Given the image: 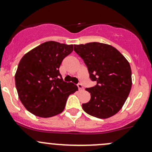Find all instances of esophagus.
<instances>
[{
    "label": "esophagus",
    "instance_id": "34e87169",
    "mask_svg": "<svg viewBox=\"0 0 152 152\" xmlns=\"http://www.w3.org/2000/svg\"><path fill=\"white\" fill-rule=\"evenodd\" d=\"M77 87H78V88H79V90H83V89H84L83 85H82V84H78Z\"/></svg>",
    "mask_w": 152,
    "mask_h": 152
}]
</instances>
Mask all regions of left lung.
Instances as JSON below:
<instances>
[{
  "mask_svg": "<svg viewBox=\"0 0 152 152\" xmlns=\"http://www.w3.org/2000/svg\"><path fill=\"white\" fill-rule=\"evenodd\" d=\"M74 51L87 67L90 78L96 82L86 88L90 100L84 111L98 118L115 115L125 103L132 87V70L125 57L112 45L101 42L74 45Z\"/></svg>",
  "mask_w": 152,
  "mask_h": 152,
  "instance_id": "obj_1",
  "label": "left lung"
}]
</instances>
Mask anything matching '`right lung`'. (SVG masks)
Returning <instances> with one entry per match:
<instances>
[{
	"mask_svg": "<svg viewBox=\"0 0 152 152\" xmlns=\"http://www.w3.org/2000/svg\"><path fill=\"white\" fill-rule=\"evenodd\" d=\"M73 45L48 41L26 53L18 64L15 85L25 108L36 116L50 118L64 110L68 96L78 90L64 82L59 67Z\"/></svg>",
	"mask_w": 152,
	"mask_h": 152,
	"instance_id": "obj_1",
	"label": "right lung"
}]
</instances>
